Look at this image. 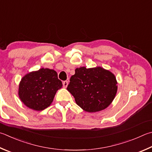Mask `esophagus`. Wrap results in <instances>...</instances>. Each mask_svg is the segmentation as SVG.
Listing matches in <instances>:
<instances>
[{
  "instance_id": "obj_1",
  "label": "esophagus",
  "mask_w": 152,
  "mask_h": 152,
  "mask_svg": "<svg viewBox=\"0 0 152 152\" xmlns=\"http://www.w3.org/2000/svg\"><path fill=\"white\" fill-rule=\"evenodd\" d=\"M62 84H63V87L66 88L68 86V81H64L62 82Z\"/></svg>"
}]
</instances>
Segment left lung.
I'll use <instances>...</instances> for the list:
<instances>
[{
    "instance_id": "8db88e82",
    "label": "left lung",
    "mask_w": 152,
    "mask_h": 152,
    "mask_svg": "<svg viewBox=\"0 0 152 152\" xmlns=\"http://www.w3.org/2000/svg\"><path fill=\"white\" fill-rule=\"evenodd\" d=\"M118 82L114 74L102 67L78 68L71 76L67 90L76 103L88 112L106 109L116 94Z\"/></svg>"
}]
</instances>
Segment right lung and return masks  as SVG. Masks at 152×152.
Listing matches in <instances>:
<instances>
[{"mask_svg": "<svg viewBox=\"0 0 152 152\" xmlns=\"http://www.w3.org/2000/svg\"><path fill=\"white\" fill-rule=\"evenodd\" d=\"M62 86L56 71L42 68L26 74L21 79L18 96L29 108L41 111L52 104L58 90Z\"/></svg>", "mask_w": 152, "mask_h": 152, "instance_id": "add662e5", "label": "right lung"}]
</instances>
